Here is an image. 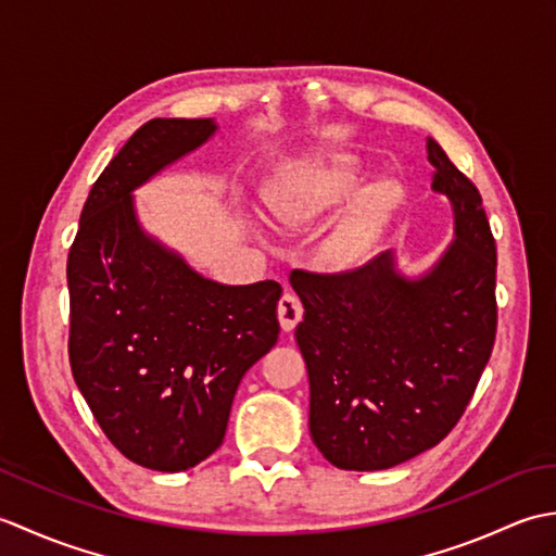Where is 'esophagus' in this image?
Wrapping results in <instances>:
<instances>
[{
  "label": "esophagus",
  "mask_w": 556,
  "mask_h": 556,
  "mask_svg": "<svg viewBox=\"0 0 556 556\" xmlns=\"http://www.w3.org/2000/svg\"><path fill=\"white\" fill-rule=\"evenodd\" d=\"M277 315H279V325H281V329H285V332H291V329L301 323L303 303H301V299L296 296V293L287 291L285 296L279 299Z\"/></svg>",
  "instance_id": "esophagus-1"
}]
</instances>
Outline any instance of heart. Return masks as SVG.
I'll use <instances>...</instances> for the list:
<instances>
[{"mask_svg":"<svg viewBox=\"0 0 556 556\" xmlns=\"http://www.w3.org/2000/svg\"><path fill=\"white\" fill-rule=\"evenodd\" d=\"M361 188V172L353 162H341L320 172L308 186L303 188L301 195L289 203V215L296 219H311L323 215L325 210H332L346 203ZM394 188L380 186L361 200L358 210L353 212L346 227L337 236V253L346 260H353L368 251L377 229L384 222L389 207L394 205Z\"/></svg>","mask_w":556,"mask_h":556,"instance_id":"b5f03b06","label":"heart"}]
</instances>
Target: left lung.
Here are the masks:
<instances>
[{
	"label": "left lung",
	"instance_id": "left-lung-1",
	"mask_svg": "<svg viewBox=\"0 0 556 556\" xmlns=\"http://www.w3.org/2000/svg\"><path fill=\"white\" fill-rule=\"evenodd\" d=\"M432 188L454 205L456 241L408 281L389 253L299 275L296 327L311 380V434L341 470H384L454 430L497 337V245L482 195L428 138Z\"/></svg>",
	"mask_w": 556,
	"mask_h": 556
}]
</instances>
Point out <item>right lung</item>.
<instances>
[{
	"mask_svg": "<svg viewBox=\"0 0 556 556\" xmlns=\"http://www.w3.org/2000/svg\"><path fill=\"white\" fill-rule=\"evenodd\" d=\"M215 131L150 119L92 184L71 243L68 363L108 440L176 473L224 440L245 370L277 344V281L224 287L140 231L131 191Z\"/></svg>",
	"mask_w": 556,
	"mask_h": 556,
	"instance_id": "add662e5",
	"label": "right lung"
}]
</instances>
